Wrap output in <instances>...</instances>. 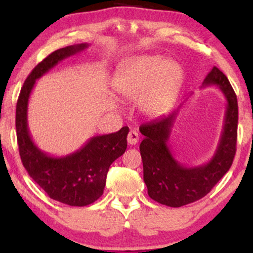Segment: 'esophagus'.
<instances>
[{
    "label": "esophagus",
    "instance_id": "obj_1",
    "mask_svg": "<svg viewBox=\"0 0 253 253\" xmlns=\"http://www.w3.org/2000/svg\"><path fill=\"white\" fill-rule=\"evenodd\" d=\"M127 143L130 145H136L138 143V140H139V136H138V132L134 130H131L129 134H127Z\"/></svg>",
    "mask_w": 253,
    "mask_h": 253
}]
</instances>
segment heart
I'll use <instances>...</instances> for the list:
<instances>
[{
    "label": "heart",
    "instance_id": "b5f03b06",
    "mask_svg": "<svg viewBox=\"0 0 253 253\" xmlns=\"http://www.w3.org/2000/svg\"><path fill=\"white\" fill-rule=\"evenodd\" d=\"M181 70L161 56H143L133 62L121 76L117 92L123 98L137 101L148 115L157 116L167 110L177 92Z\"/></svg>",
    "mask_w": 253,
    "mask_h": 253
}]
</instances>
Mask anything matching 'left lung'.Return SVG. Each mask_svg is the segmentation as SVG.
Listing matches in <instances>:
<instances>
[{
    "mask_svg": "<svg viewBox=\"0 0 253 253\" xmlns=\"http://www.w3.org/2000/svg\"><path fill=\"white\" fill-rule=\"evenodd\" d=\"M217 86L227 100L223 127L216 151L206 164L185 167L176 160L168 141L176 116L182 108L161 116L139 127L145 138L139 150L143 159L144 182L148 196L155 202L170 207H181L205 197L229 170L236 153L238 106L229 81L216 67L206 76L202 87Z\"/></svg>",
    "mask_w": 253,
    "mask_h": 253,
    "instance_id": "obj_1",
    "label": "left lung"
}]
</instances>
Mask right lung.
<instances>
[{"label": "right lung", "mask_w": 253, "mask_h": 253, "mask_svg": "<svg viewBox=\"0 0 253 253\" xmlns=\"http://www.w3.org/2000/svg\"><path fill=\"white\" fill-rule=\"evenodd\" d=\"M78 43L57 49L41 61L24 83L16 107V131L19 155L33 181L51 199L70 206H86L102 196L110 165L126 150L129 127L94 136L84 146L65 157H50L34 144L27 126V105L37 79L58 62L87 48Z\"/></svg>", "instance_id": "right-lung-1"}]
</instances>
